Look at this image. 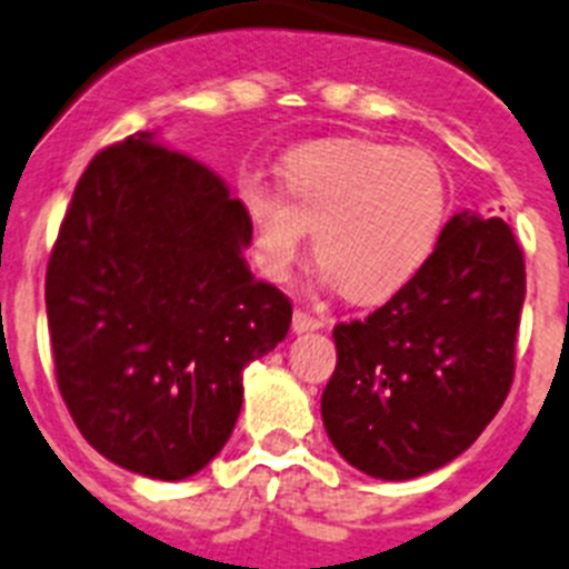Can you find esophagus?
Listing matches in <instances>:
<instances>
[{"mask_svg": "<svg viewBox=\"0 0 569 569\" xmlns=\"http://www.w3.org/2000/svg\"><path fill=\"white\" fill-rule=\"evenodd\" d=\"M328 325V319L319 313H310V310H296L293 313V330L296 333H308V330H321Z\"/></svg>", "mask_w": 569, "mask_h": 569, "instance_id": "esophagus-1", "label": "esophagus"}]
</instances>
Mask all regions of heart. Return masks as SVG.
Returning a JSON list of instances; mask_svg holds the SVG:
<instances>
[{"label":"heart","instance_id":"1","mask_svg":"<svg viewBox=\"0 0 569 569\" xmlns=\"http://www.w3.org/2000/svg\"><path fill=\"white\" fill-rule=\"evenodd\" d=\"M281 193L239 188L264 273L296 268L308 228L325 276L341 293L373 301L396 293L433 256L450 213V182L427 150L376 139H325L284 153Z\"/></svg>","mask_w":569,"mask_h":569}]
</instances>
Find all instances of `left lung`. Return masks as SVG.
I'll list each match as a JSON object with an SVG mask.
<instances>
[{
	"instance_id": "8db88e82",
	"label": "left lung",
	"mask_w": 569,
	"mask_h": 569,
	"mask_svg": "<svg viewBox=\"0 0 569 569\" xmlns=\"http://www.w3.org/2000/svg\"><path fill=\"white\" fill-rule=\"evenodd\" d=\"M525 288L510 224L461 210L393 299L336 325L321 419L347 465L407 481L465 453L510 393Z\"/></svg>"
}]
</instances>
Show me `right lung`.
<instances>
[{
	"mask_svg": "<svg viewBox=\"0 0 569 569\" xmlns=\"http://www.w3.org/2000/svg\"><path fill=\"white\" fill-rule=\"evenodd\" d=\"M248 216L222 176L156 133L90 159L44 276L59 393L113 465L182 481L216 459L241 373L290 330V299L250 273Z\"/></svg>",
	"mask_w": 569,
	"mask_h": 569,
	"instance_id": "right-lung-1",
	"label": "right lung"
}]
</instances>
